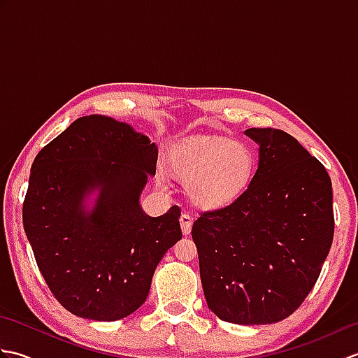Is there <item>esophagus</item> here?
<instances>
[{"label": "esophagus", "mask_w": 358, "mask_h": 358, "mask_svg": "<svg viewBox=\"0 0 358 358\" xmlns=\"http://www.w3.org/2000/svg\"><path fill=\"white\" fill-rule=\"evenodd\" d=\"M180 223H181V231H183L185 235H189L191 234V229H192V223H194V218L189 215V214H181L180 217Z\"/></svg>", "instance_id": "obj_1"}]
</instances>
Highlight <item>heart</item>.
<instances>
[{"label":"heart","instance_id":"obj_1","mask_svg":"<svg viewBox=\"0 0 358 358\" xmlns=\"http://www.w3.org/2000/svg\"><path fill=\"white\" fill-rule=\"evenodd\" d=\"M172 169L189 185V195L203 208L231 203L254 173L255 154L246 143L231 138H199L172 155Z\"/></svg>","mask_w":358,"mask_h":358}]
</instances>
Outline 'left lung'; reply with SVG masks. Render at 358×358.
Returning a JSON list of instances; mask_svg holds the SVG:
<instances>
[{
	"label": "left lung",
	"mask_w": 358,
	"mask_h": 358,
	"mask_svg": "<svg viewBox=\"0 0 358 358\" xmlns=\"http://www.w3.org/2000/svg\"><path fill=\"white\" fill-rule=\"evenodd\" d=\"M260 146L249 186L192 226L208 306L237 324L285 320L314 287L334 238L332 183L292 135L248 129Z\"/></svg>",
	"instance_id": "1"
}]
</instances>
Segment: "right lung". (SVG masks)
Segmentation results:
<instances>
[{
	"mask_svg": "<svg viewBox=\"0 0 358 358\" xmlns=\"http://www.w3.org/2000/svg\"><path fill=\"white\" fill-rule=\"evenodd\" d=\"M158 150L120 121L89 115L38 152L22 203V224L35 260L59 305L98 322L135 313L163 255L181 238L178 206L162 217L140 208ZM101 189L85 215L84 195Z\"/></svg>",
	"mask_w": 358,
	"mask_h": 358,
	"instance_id": "obj_1",
	"label": "right lung"
}]
</instances>
